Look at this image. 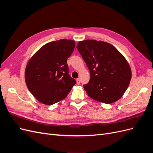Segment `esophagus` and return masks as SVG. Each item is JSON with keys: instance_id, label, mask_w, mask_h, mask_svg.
<instances>
[{"instance_id": "esophagus-1", "label": "esophagus", "mask_w": 153, "mask_h": 153, "mask_svg": "<svg viewBox=\"0 0 153 153\" xmlns=\"http://www.w3.org/2000/svg\"><path fill=\"white\" fill-rule=\"evenodd\" d=\"M76 81V84H80V79L79 78H77Z\"/></svg>"}]
</instances>
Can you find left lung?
I'll use <instances>...</instances> for the list:
<instances>
[{"instance_id":"obj_1","label":"left lung","mask_w":153,"mask_h":153,"mask_svg":"<svg viewBox=\"0 0 153 153\" xmlns=\"http://www.w3.org/2000/svg\"><path fill=\"white\" fill-rule=\"evenodd\" d=\"M76 48L90 70V80L84 85L88 96L106 104L121 98L131 78V68L123 54L102 41H79Z\"/></svg>"}]
</instances>
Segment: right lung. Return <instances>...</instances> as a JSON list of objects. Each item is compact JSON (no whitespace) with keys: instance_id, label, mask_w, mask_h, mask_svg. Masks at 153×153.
I'll use <instances>...</instances> for the list:
<instances>
[{"instance_id":"1","label":"right lung","mask_w":153,"mask_h":153,"mask_svg":"<svg viewBox=\"0 0 153 153\" xmlns=\"http://www.w3.org/2000/svg\"><path fill=\"white\" fill-rule=\"evenodd\" d=\"M75 47V41L60 39L45 44L27 64L25 80L35 98L51 105L66 98L76 81L68 74L67 59Z\"/></svg>"}]
</instances>
